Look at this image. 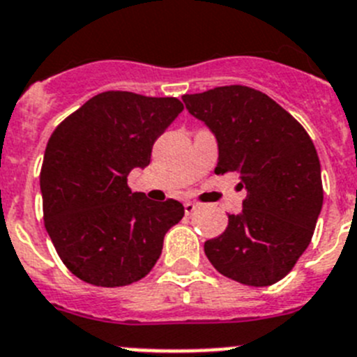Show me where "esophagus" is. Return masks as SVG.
Returning <instances> with one entry per match:
<instances>
[{
    "instance_id": "1",
    "label": "esophagus",
    "mask_w": 357,
    "mask_h": 357,
    "mask_svg": "<svg viewBox=\"0 0 357 357\" xmlns=\"http://www.w3.org/2000/svg\"><path fill=\"white\" fill-rule=\"evenodd\" d=\"M196 208H198V204H195V202H185L184 204V211L188 215H191Z\"/></svg>"
}]
</instances>
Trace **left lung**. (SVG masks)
Wrapping results in <instances>:
<instances>
[{"instance_id":"1","label":"left lung","mask_w":357,"mask_h":357,"mask_svg":"<svg viewBox=\"0 0 357 357\" xmlns=\"http://www.w3.org/2000/svg\"><path fill=\"white\" fill-rule=\"evenodd\" d=\"M189 113L218 139L215 173L238 172L241 214L204 246L212 266L250 287L273 285L292 271L322 208L320 161L312 138L289 111L250 86L230 84L184 96Z\"/></svg>"}]
</instances>
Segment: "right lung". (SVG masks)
<instances>
[{
	"instance_id": "obj_1",
	"label": "right lung",
	"mask_w": 357,
	"mask_h": 357,
	"mask_svg": "<svg viewBox=\"0 0 357 357\" xmlns=\"http://www.w3.org/2000/svg\"><path fill=\"white\" fill-rule=\"evenodd\" d=\"M182 109L175 97L102 91L51 134L40 169L44 223L74 276L113 289L155 266L184 205L132 192L127 175L150 165L153 143Z\"/></svg>"
}]
</instances>
